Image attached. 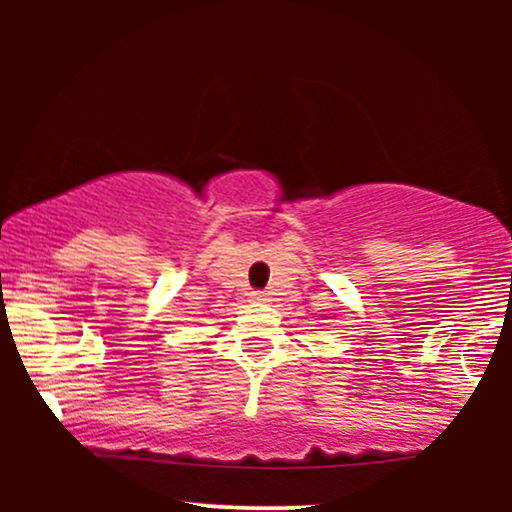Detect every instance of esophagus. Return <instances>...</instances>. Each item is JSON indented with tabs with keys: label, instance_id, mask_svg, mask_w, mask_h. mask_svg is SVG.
Instances as JSON below:
<instances>
[{
	"label": "esophagus",
	"instance_id": "obj_1",
	"mask_svg": "<svg viewBox=\"0 0 512 512\" xmlns=\"http://www.w3.org/2000/svg\"><path fill=\"white\" fill-rule=\"evenodd\" d=\"M251 298H254V300H256V303H263V300H268V298H265V296H263V293H261V291L251 293Z\"/></svg>",
	"mask_w": 512,
	"mask_h": 512
}]
</instances>
